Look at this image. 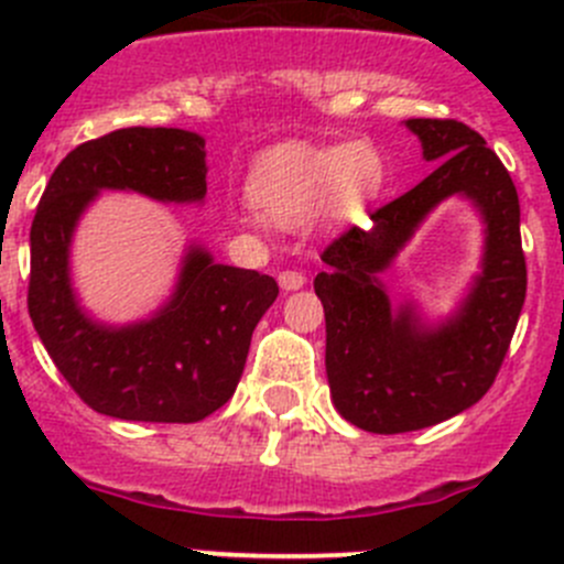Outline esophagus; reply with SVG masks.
<instances>
[{"label":"esophagus","mask_w":564,"mask_h":564,"mask_svg":"<svg viewBox=\"0 0 564 564\" xmlns=\"http://www.w3.org/2000/svg\"><path fill=\"white\" fill-rule=\"evenodd\" d=\"M278 283H281L283 292H297V289L305 286V275L297 270H283L281 275H278Z\"/></svg>","instance_id":"1"}]
</instances>
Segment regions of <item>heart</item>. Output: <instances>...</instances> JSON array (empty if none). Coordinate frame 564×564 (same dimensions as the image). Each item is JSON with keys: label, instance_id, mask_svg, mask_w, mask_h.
<instances>
[{"label": "heart", "instance_id": "heart-1", "mask_svg": "<svg viewBox=\"0 0 564 564\" xmlns=\"http://www.w3.org/2000/svg\"><path fill=\"white\" fill-rule=\"evenodd\" d=\"M384 185V158L371 141L346 144H278L261 152L246 180L248 213L240 224L259 229L264 220L297 229L311 215L355 218Z\"/></svg>", "mask_w": 564, "mask_h": 564}]
</instances>
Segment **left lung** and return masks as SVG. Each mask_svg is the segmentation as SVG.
Here are the masks:
<instances>
[{
	"label": "left lung",
	"instance_id": "obj_1",
	"mask_svg": "<svg viewBox=\"0 0 564 564\" xmlns=\"http://www.w3.org/2000/svg\"><path fill=\"white\" fill-rule=\"evenodd\" d=\"M406 128L425 161L442 163L371 213V226L329 242L314 281L327 322L329 395L340 417L371 434L429 429L475 406L497 379L527 297L519 193L497 152L456 119H406ZM451 195L481 213L487 246L459 308L425 323L411 301L390 304L378 275Z\"/></svg>",
	"mask_w": 564,
	"mask_h": 564
}]
</instances>
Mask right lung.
<instances>
[{"label": "right lung", "instance_id": "add662e5", "mask_svg": "<svg viewBox=\"0 0 564 564\" xmlns=\"http://www.w3.org/2000/svg\"><path fill=\"white\" fill-rule=\"evenodd\" d=\"M207 152L180 128H122L56 166L32 220L30 316L54 366L95 412L139 423H198L235 395L250 335L278 297L275 278L218 264L187 246L172 297L150 318L89 316L70 281V242L100 191L202 204Z\"/></svg>", "mask_w": 564, "mask_h": 564}]
</instances>
